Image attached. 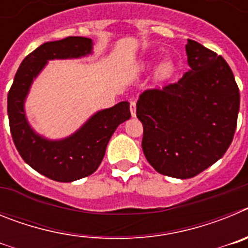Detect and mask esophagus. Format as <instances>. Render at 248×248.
<instances>
[{
    "label": "esophagus",
    "mask_w": 248,
    "mask_h": 248,
    "mask_svg": "<svg viewBox=\"0 0 248 248\" xmlns=\"http://www.w3.org/2000/svg\"><path fill=\"white\" fill-rule=\"evenodd\" d=\"M130 113H131V117H135L137 115V111H135V102H130Z\"/></svg>",
    "instance_id": "34e87169"
}]
</instances>
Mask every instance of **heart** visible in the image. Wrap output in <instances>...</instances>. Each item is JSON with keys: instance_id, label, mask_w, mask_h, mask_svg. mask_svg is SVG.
Returning a JSON list of instances; mask_svg holds the SVG:
<instances>
[{"instance_id": "b5f03b06", "label": "heart", "mask_w": 248, "mask_h": 248, "mask_svg": "<svg viewBox=\"0 0 248 248\" xmlns=\"http://www.w3.org/2000/svg\"><path fill=\"white\" fill-rule=\"evenodd\" d=\"M153 64H154V62H149L148 64H146V67H151ZM174 63H172L170 59H165V61H163V62L159 64V67L156 68L155 78H156L157 80H160V82H163V80L171 78L172 74H174Z\"/></svg>"}]
</instances>
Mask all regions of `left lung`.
<instances>
[{
    "label": "left lung",
    "instance_id": "1",
    "mask_svg": "<svg viewBox=\"0 0 248 248\" xmlns=\"http://www.w3.org/2000/svg\"><path fill=\"white\" fill-rule=\"evenodd\" d=\"M189 71L137 103L144 155L160 174L190 179L223 156L233 139L240 92L226 61L200 43L185 46Z\"/></svg>",
    "mask_w": 248,
    "mask_h": 248
}]
</instances>
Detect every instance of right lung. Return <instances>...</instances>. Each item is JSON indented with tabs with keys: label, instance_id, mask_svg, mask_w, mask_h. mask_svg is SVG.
Listing matches in <instances>:
<instances>
[{
	"label": "right lung",
	"instance_id": "add662e5",
	"mask_svg": "<svg viewBox=\"0 0 248 248\" xmlns=\"http://www.w3.org/2000/svg\"><path fill=\"white\" fill-rule=\"evenodd\" d=\"M92 53L93 41L85 37L43 43L23 59L8 92L10 129L19 155L39 174L59 183H72L93 174L115 129L131 117L129 103L120 102L94 113L78 130L63 139H48L31 126L25 103L32 83L48 61L78 59Z\"/></svg>",
	"mask_w": 248,
	"mask_h": 248
}]
</instances>
